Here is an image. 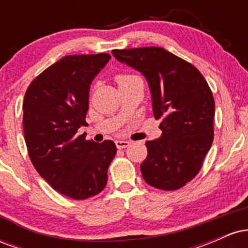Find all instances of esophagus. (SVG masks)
I'll list each match as a JSON object with an SVG mask.
<instances>
[{
  "mask_svg": "<svg viewBox=\"0 0 248 248\" xmlns=\"http://www.w3.org/2000/svg\"><path fill=\"white\" fill-rule=\"evenodd\" d=\"M115 144H116V147H118V149H124V148L129 147L130 142L124 141V140H118V141H115Z\"/></svg>",
  "mask_w": 248,
  "mask_h": 248,
  "instance_id": "obj_1",
  "label": "esophagus"
}]
</instances>
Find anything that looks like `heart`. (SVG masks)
Listing matches in <instances>:
<instances>
[{
    "label": "heart",
    "instance_id": "1",
    "mask_svg": "<svg viewBox=\"0 0 248 248\" xmlns=\"http://www.w3.org/2000/svg\"><path fill=\"white\" fill-rule=\"evenodd\" d=\"M134 79H139V77L132 76V75H119V76H116V81H118L119 86L126 84V82H128V81H132V80H134Z\"/></svg>",
    "mask_w": 248,
    "mask_h": 248
}]
</instances>
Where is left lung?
<instances>
[{"label": "left lung", "instance_id": "8db88e82", "mask_svg": "<svg viewBox=\"0 0 248 248\" xmlns=\"http://www.w3.org/2000/svg\"><path fill=\"white\" fill-rule=\"evenodd\" d=\"M116 61L139 71L152 94L161 136L147 141L141 173L149 186L177 190L197 175L213 141L215 100L202 73L163 47L113 50Z\"/></svg>", "mask_w": 248, "mask_h": 248}]
</instances>
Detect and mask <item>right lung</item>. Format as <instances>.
<instances>
[{
	"label": "right lung",
	"instance_id": "add662e5",
	"mask_svg": "<svg viewBox=\"0 0 248 248\" xmlns=\"http://www.w3.org/2000/svg\"><path fill=\"white\" fill-rule=\"evenodd\" d=\"M110 56L62 57L28 87L23 102L24 139L33 167L56 191L86 199L107 184L116 154L113 141H86L77 135L86 124L92 81Z\"/></svg>",
	"mask_w": 248,
	"mask_h": 248
}]
</instances>
